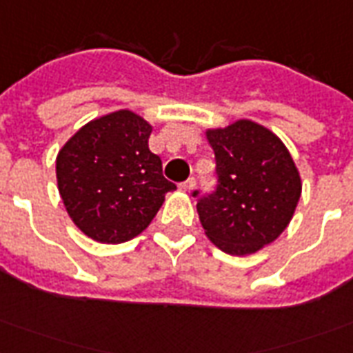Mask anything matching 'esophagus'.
Segmentation results:
<instances>
[{
    "label": "esophagus",
    "instance_id": "34e87169",
    "mask_svg": "<svg viewBox=\"0 0 353 353\" xmlns=\"http://www.w3.org/2000/svg\"><path fill=\"white\" fill-rule=\"evenodd\" d=\"M194 188H195V179H188L186 182H182V184H180V190H182V192H192Z\"/></svg>",
    "mask_w": 353,
    "mask_h": 353
}]
</instances>
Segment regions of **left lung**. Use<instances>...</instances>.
<instances>
[{"instance_id":"left-lung-1","label":"left lung","mask_w":353,"mask_h":353,"mask_svg":"<svg viewBox=\"0 0 353 353\" xmlns=\"http://www.w3.org/2000/svg\"><path fill=\"white\" fill-rule=\"evenodd\" d=\"M218 184L197 197L205 235L231 256L256 254L292 222L301 176L292 154L271 130L252 120L207 130Z\"/></svg>"}]
</instances>
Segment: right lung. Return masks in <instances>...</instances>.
<instances>
[{
  "mask_svg": "<svg viewBox=\"0 0 353 353\" xmlns=\"http://www.w3.org/2000/svg\"><path fill=\"white\" fill-rule=\"evenodd\" d=\"M152 125L131 110L95 118L61 146L56 179L74 225L103 244H120L150 225L176 190L148 148Z\"/></svg>",
  "mask_w": 353,
  "mask_h": 353,
  "instance_id": "1",
  "label": "right lung"
}]
</instances>
